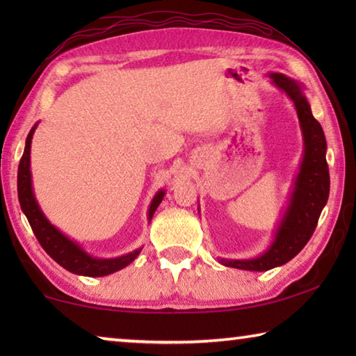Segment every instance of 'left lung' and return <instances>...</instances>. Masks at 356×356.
<instances>
[{
	"label": "left lung",
	"mask_w": 356,
	"mask_h": 356,
	"mask_svg": "<svg viewBox=\"0 0 356 356\" xmlns=\"http://www.w3.org/2000/svg\"><path fill=\"white\" fill-rule=\"evenodd\" d=\"M270 78L275 86L284 91L293 102L303 134L305 154L300 172L295 179L289 207L268 250L254 259H220V262L226 267L250 270V272H267L270 268L284 265L297 256L309 242L330 195V172L325 156L327 141L322 125L312 116L303 88L298 81L282 74H272Z\"/></svg>",
	"instance_id": "1"
}]
</instances>
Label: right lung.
<instances>
[{"instance_id":"1","label":"right lung","mask_w":356,"mask_h":356,"mask_svg":"<svg viewBox=\"0 0 356 356\" xmlns=\"http://www.w3.org/2000/svg\"><path fill=\"white\" fill-rule=\"evenodd\" d=\"M38 124L34 125L31 131L28 134L25 152L22 155L20 165H19V176H17V188H19V201L23 213L26 215L31 226L35 238L39 240L42 248L47 251L53 261H56L61 267H64L69 272L75 275L83 276H105L111 275L118 270L127 267L130 262H134L136 256L140 254V250H135L129 254L114 257V259H99L89 256L80 245L75 243L74 240L65 237L64 234L51 225L50 221L45 218L44 212H42L38 201H35L33 193V182H31V170H29V154H31V140L34 135V130ZM165 196V190H160L154 196L152 202H150L147 218L152 220L156 207L160 206L161 200Z\"/></svg>"}]
</instances>
